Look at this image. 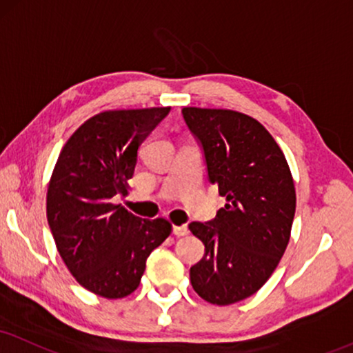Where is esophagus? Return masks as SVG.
Here are the masks:
<instances>
[{"label": "esophagus", "instance_id": "1", "mask_svg": "<svg viewBox=\"0 0 353 353\" xmlns=\"http://www.w3.org/2000/svg\"><path fill=\"white\" fill-rule=\"evenodd\" d=\"M188 228L186 225H173V234L178 237H183V236H188Z\"/></svg>", "mask_w": 353, "mask_h": 353}]
</instances>
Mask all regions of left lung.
Here are the masks:
<instances>
[{
	"label": "left lung",
	"instance_id": "1",
	"mask_svg": "<svg viewBox=\"0 0 353 353\" xmlns=\"http://www.w3.org/2000/svg\"><path fill=\"white\" fill-rule=\"evenodd\" d=\"M201 142L208 175L224 208L211 223H191L204 255L190 270L204 301L228 306L256 293L275 272L290 242L296 191L290 165L272 134L232 110H181Z\"/></svg>",
	"mask_w": 353,
	"mask_h": 353
}]
</instances>
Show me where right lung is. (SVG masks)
Listing matches in <instances>:
<instances>
[{"label": "right lung", "instance_id": "add662e5", "mask_svg": "<svg viewBox=\"0 0 353 353\" xmlns=\"http://www.w3.org/2000/svg\"><path fill=\"white\" fill-rule=\"evenodd\" d=\"M167 108L110 110L90 117L60 152L47 190L57 250L83 288L108 299L137 290L150 252L172 234L165 217L141 219L121 204L137 150Z\"/></svg>", "mask_w": 353, "mask_h": 353}]
</instances>
